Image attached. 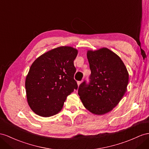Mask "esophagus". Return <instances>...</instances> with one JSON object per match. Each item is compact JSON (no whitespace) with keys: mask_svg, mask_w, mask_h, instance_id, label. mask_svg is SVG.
Masks as SVG:
<instances>
[{"mask_svg":"<svg viewBox=\"0 0 149 149\" xmlns=\"http://www.w3.org/2000/svg\"><path fill=\"white\" fill-rule=\"evenodd\" d=\"M82 82V81H79V82H77V85L79 86L81 84V83Z\"/></svg>","mask_w":149,"mask_h":149,"instance_id":"1","label":"esophagus"}]
</instances>
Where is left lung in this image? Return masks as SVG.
<instances>
[{"label":"left lung","instance_id":"1","mask_svg":"<svg viewBox=\"0 0 149 149\" xmlns=\"http://www.w3.org/2000/svg\"><path fill=\"white\" fill-rule=\"evenodd\" d=\"M91 74L90 83L79 86L78 94L84 106L102 115L116 107L127 90L129 74L120 57L107 48L87 52Z\"/></svg>","mask_w":149,"mask_h":149}]
</instances>
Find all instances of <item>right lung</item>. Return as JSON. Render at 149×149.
Listing matches in <instances>:
<instances>
[{
  "label": "right lung",
  "instance_id": "right-lung-1",
  "mask_svg": "<svg viewBox=\"0 0 149 149\" xmlns=\"http://www.w3.org/2000/svg\"><path fill=\"white\" fill-rule=\"evenodd\" d=\"M78 50L68 46L52 49L34 61L25 87L29 107L38 115L49 117L62 110L67 97L77 84L74 61Z\"/></svg>",
  "mask_w": 149,
  "mask_h": 149
}]
</instances>
